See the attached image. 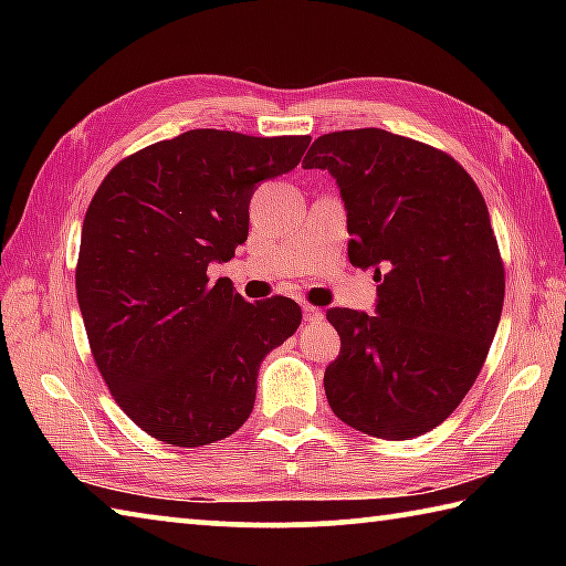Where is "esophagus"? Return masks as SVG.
I'll return each instance as SVG.
<instances>
[{
	"label": "esophagus",
	"mask_w": 566,
	"mask_h": 566,
	"mask_svg": "<svg viewBox=\"0 0 566 566\" xmlns=\"http://www.w3.org/2000/svg\"><path fill=\"white\" fill-rule=\"evenodd\" d=\"M302 312H304V322H319V319H324V312L317 310V306L304 304Z\"/></svg>",
	"instance_id": "esophagus-1"
}]
</instances>
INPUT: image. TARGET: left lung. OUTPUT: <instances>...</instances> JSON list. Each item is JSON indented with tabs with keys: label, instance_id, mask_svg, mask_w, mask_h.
<instances>
[{
	"label": "left lung",
	"instance_id": "8db88e82",
	"mask_svg": "<svg viewBox=\"0 0 566 566\" xmlns=\"http://www.w3.org/2000/svg\"><path fill=\"white\" fill-rule=\"evenodd\" d=\"M302 165L337 179L349 262L379 282L375 314L327 312L342 339L324 371L329 407L379 439L432 432L474 385L502 317L482 191L444 151L375 127L324 134Z\"/></svg>",
	"mask_w": 566,
	"mask_h": 566
}]
</instances>
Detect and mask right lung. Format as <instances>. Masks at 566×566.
Returning <instances> with one entry per match:
<instances>
[{
  "instance_id": "obj_1",
  "label": "right lung",
  "mask_w": 566,
  "mask_h": 566,
  "mask_svg": "<svg viewBox=\"0 0 566 566\" xmlns=\"http://www.w3.org/2000/svg\"><path fill=\"white\" fill-rule=\"evenodd\" d=\"M310 137L189 129L122 159L82 224L76 302L104 381L159 442L202 447L254 409L260 364L292 337L300 304H249L209 264L249 234V199L292 171Z\"/></svg>"
}]
</instances>
